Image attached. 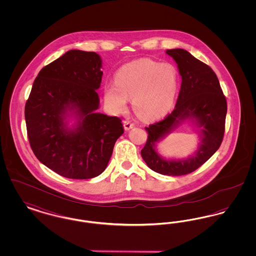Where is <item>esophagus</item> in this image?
<instances>
[{
  "label": "esophagus",
  "mask_w": 256,
  "mask_h": 256,
  "mask_svg": "<svg viewBox=\"0 0 256 256\" xmlns=\"http://www.w3.org/2000/svg\"><path fill=\"white\" fill-rule=\"evenodd\" d=\"M124 128L126 130H130V128H132L134 126V124L132 122H130V121H124Z\"/></svg>",
  "instance_id": "1"
}]
</instances>
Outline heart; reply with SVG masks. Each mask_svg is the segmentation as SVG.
I'll return each instance as SVG.
<instances>
[{"label": "heart", "mask_w": 256, "mask_h": 256, "mask_svg": "<svg viewBox=\"0 0 256 256\" xmlns=\"http://www.w3.org/2000/svg\"><path fill=\"white\" fill-rule=\"evenodd\" d=\"M178 80L172 64L141 58L122 65L115 74V82L104 86V97L115 113L124 112L128 98H132V110L140 119L156 120L172 106Z\"/></svg>", "instance_id": "obj_1"}]
</instances>
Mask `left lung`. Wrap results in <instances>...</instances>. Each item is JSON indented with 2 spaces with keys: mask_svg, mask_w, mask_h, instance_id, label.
<instances>
[{
  "mask_svg": "<svg viewBox=\"0 0 256 256\" xmlns=\"http://www.w3.org/2000/svg\"><path fill=\"white\" fill-rule=\"evenodd\" d=\"M166 54L178 64L182 76L180 91L172 112L145 128L148 139L141 156L148 168L156 172L183 176L196 170L219 148L224 134L228 104L219 80L208 65L185 50H167ZM185 118H195L201 128L202 141L198 150L187 160L163 159L156 152L155 143Z\"/></svg>",
  "mask_w": 256,
  "mask_h": 256,
  "instance_id": "obj_1",
  "label": "left lung"
}]
</instances>
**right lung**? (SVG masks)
Listing matches in <instances>:
<instances>
[{
	"label": "right lung",
	"mask_w": 256,
	"mask_h": 256,
	"mask_svg": "<svg viewBox=\"0 0 256 256\" xmlns=\"http://www.w3.org/2000/svg\"><path fill=\"white\" fill-rule=\"evenodd\" d=\"M102 60L94 52L71 50L41 69L24 106L30 148L37 159L67 178L87 180L106 170L122 120L97 112ZM78 120L73 130L68 112Z\"/></svg>",
	"instance_id": "obj_1"
}]
</instances>
